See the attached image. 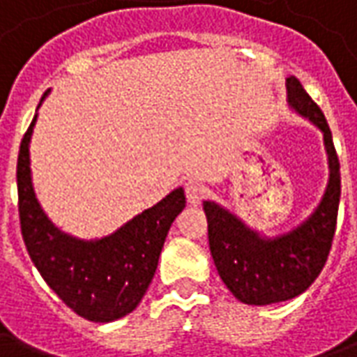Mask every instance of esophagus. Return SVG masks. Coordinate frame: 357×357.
Here are the masks:
<instances>
[{
  "instance_id": "esophagus-1",
  "label": "esophagus",
  "mask_w": 357,
  "mask_h": 357,
  "mask_svg": "<svg viewBox=\"0 0 357 357\" xmlns=\"http://www.w3.org/2000/svg\"><path fill=\"white\" fill-rule=\"evenodd\" d=\"M204 195H206V187L199 183V181H195V179H189L185 183V197H187V202L189 204H201V201L204 199Z\"/></svg>"
}]
</instances>
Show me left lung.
Here are the masks:
<instances>
[{"instance_id": "left-lung-1", "label": "left lung", "mask_w": 357, "mask_h": 357, "mask_svg": "<svg viewBox=\"0 0 357 357\" xmlns=\"http://www.w3.org/2000/svg\"><path fill=\"white\" fill-rule=\"evenodd\" d=\"M287 99L298 114L321 130L329 155V185L314 214L292 231L268 239L216 202H204L210 252L218 273L235 298L252 306L291 300L306 291L321 273L337 231L340 162L329 124L294 76L287 78Z\"/></svg>"}]
</instances>
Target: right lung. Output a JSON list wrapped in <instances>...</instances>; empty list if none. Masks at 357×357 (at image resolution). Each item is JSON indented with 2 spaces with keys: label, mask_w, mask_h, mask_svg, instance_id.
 <instances>
[{
  "label": "right lung",
  "mask_w": 357,
  "mask_h": 357,
  "mask_svg": "<svg viewBox=\"0 0 357 357\" xmlns=\"http://www.w3.org/2000/svg\"><path fill=\"white\" fill-rule=\"evenodd\" d=\"M34 124L36 116L17 160L20 231L28 255L45 283L82 317L109 323L132 314L155 277L172 222L185 208L183 189L172 191L109 237H70L51 224L36 199L28 151Z\"/></svg>",
  "instance_id": "add662e5"
}]
</instances>
